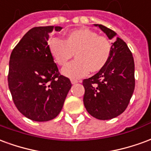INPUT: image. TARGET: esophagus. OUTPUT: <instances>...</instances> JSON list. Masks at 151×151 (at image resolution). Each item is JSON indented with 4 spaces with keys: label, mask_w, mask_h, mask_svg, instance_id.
Returning <instances> with one entry per match:
<instances>
[{
    "label": "esophagus",
    "mask_w": 151,
    "mask_h": 151,
    "mask_svg": "<svg viewBox=\"0 0 151 151\" xmlns=\"http://www.w3.org/2000/svg\"><path fill=\"white\" fill-rule=\"evenodd\" d=\"M70 81H71V83H72V84H75V83H78V82H79V81L76 80V79H71Z\"/></svg>",
    "instance_id": "esophagus-1"
}]
</instances>
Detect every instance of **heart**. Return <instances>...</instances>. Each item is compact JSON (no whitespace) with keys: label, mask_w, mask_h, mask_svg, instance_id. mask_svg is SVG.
Returning a JSON list of instances; mask_svg holds the SVG:
<instances>
[{"label":"heart","mask_w":151,"mask_h":151,"mask_svg":"<svg viewBox=\"0 0 151 151\" xmlns=\"http://www.w3.org/2000/svg\"><path fill=\"white\" fill-rule=\"evenodd\" d=\"M48 48L54 60L60 66L67 65L75 53L77 59L62 70L63 74L70 78H80L91 70H101L108 64L111 53L109 41L87 28L69 31L64 40L50 39Z\"/></svg>","instance_id":"1"}]
</instances>
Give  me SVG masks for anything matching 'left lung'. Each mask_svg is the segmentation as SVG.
Wrapping results in <instances>:
<instances>
[{
  "label": "left lung",
  "mask_w": 151,
  "mask_h": 151,
  "mask_svg": "<svg viewBox=\"0 0 151 151\" xmlns=\"http://www.w3.org/2000/svg\"><path fill=\"white\" fill-rule=\"evenodd\" d=\"M100 28L111 43L108 64L91 78L83 80V103L86 111L99 120H110L123 113L129 105L135 87L134 60L126 43L111 29Z\"/></svg>",
  "instance_id": "left-lung-1"
}]
</instances>
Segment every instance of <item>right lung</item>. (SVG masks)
I'll return each instance as SVG.
<instances>
[{"label": "right lung", "instance_id": "right-lung-1", "mask_svg": "<svg viewBox=\"0 0 151 151\" xmlns=\"http://www.w3.org/2000/svg\"><path fill=\"white\" fill-rule=\"evenodd\" d=\"M61 27H37L28 31L12 51L8 83L18 110L34 121H48L61 111L72 86L60 75L47 40Z\"/></svg>", "mask_w": 151, "mask_h": 151}]
</instances>
